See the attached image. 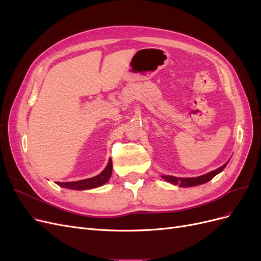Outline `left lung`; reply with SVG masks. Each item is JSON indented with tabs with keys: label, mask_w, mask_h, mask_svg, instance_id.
Returning <instances> with one entry per match:
<instances>
[{
	"label": "left lung",
	"mask_w": 261,
	"mask_h": 261,
	"mask_svg": "<svg viewBox=\"0 0 261 261\" xmlns=\"http://www.w3.org/2000/svg\"><path fill=\"white\" fill-rule=\"evenodd\" d=\"M225 163L222 167L207 173V174L201 175V176H197V177H186V178H181V177H175V176H168V175H162L161 177L165 180L170 181V183L174 184V185H179L180 187H191V186H197V185H200V184H204L209 181L210 179H212L215 177L218 173H220L221 171H223L224 168L226 167Z\"/></svg>",
	"instance_id": "obj_1"
}]
</instances>
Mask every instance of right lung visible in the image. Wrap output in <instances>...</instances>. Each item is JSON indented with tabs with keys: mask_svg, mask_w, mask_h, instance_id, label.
I'll return each instance as SVG.
<instances>
[{
	"mask_svg": "<svg viewBox=\"0 0 261 261\" xmlns=\"http://www.w3.org/2000/svg\"><path fill=\"white\" fill-rule=\"evenodd\" d=\"M112 174V161L111 159L109 160V163L107 165V168L102 171L99 175L91 177V178H86L82 180H76V181H58V185L65 187V188H70V189H78V191H83V189H90L103 185L105 183L109 180V178L111 177Z\"/></svg>",
	"mask_w": 261,
	"mask_h": 261,
	"instance_id": "obj_1",
	"label": "right lung"
}]
</instances>
